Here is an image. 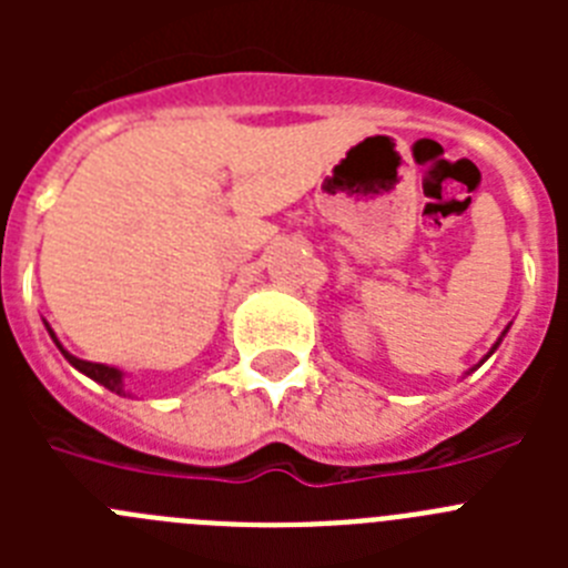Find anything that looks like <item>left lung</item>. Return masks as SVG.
I'll use <instances>...</instances> for the list:
<instances>
[{
	"instance_id": "1",
	"label": "left lung",
	"mask_w": 568,
	"mask_h": 568,
	"mask_svg": "<svg viewBox=\"0 0 568 568\" xmlns=\"http://www.w3.org/2000/svg\"><path fill=\"white\" fill-rule=\"evenodd\" d=\"M509 327H511V324H509ZM509 327H506V329H504V333H500V338H498V341H495V344H491V346H489V353H486V355H484V358H480V361H478V364L471 366V369H466V373H464V375L475 373V369H478V366H480V364H484V361H489V358H491V355H495V349H498V346H500V341H504V338H506V333H509Z\"/></svg>"
}]
</instances>
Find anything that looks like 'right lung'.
<instances>
[{"label":"right lung","instance_id":"add662e5","mask_svg":"<svg viewBox=\"0 0 568 568\" xmlns=\"http://www.w3.org/2000/svg\"><path fill=\"white\" fill-rule=\"evenodd\" d=\"M44 329H48V335L53 338V344L59 346V353L64 355V361H68L73 369H79L82 375H88L90 381H97V384H102L104 389H110V393L122 395V398H133V393H130L128 386H124V369H119V366H110V364H93V361H82L77 358L73 353H68L62 346V341L57 338V333H53V327H50L48 321H44Z\"/></svg>","mask_w":568,"mask_h":568}]
</instances>
